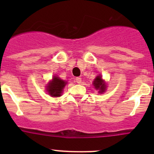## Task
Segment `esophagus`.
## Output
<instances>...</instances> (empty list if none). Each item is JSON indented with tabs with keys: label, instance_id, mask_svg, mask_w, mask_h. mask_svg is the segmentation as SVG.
Segmentation results:
<instances>
[{
	"label": "esophagus",
	"instance_id": "34e87169",
	"mask_svg": "<svg viewBox=\"0 0 154 154\" xmlns=\"http://www.w3.org/2000/svg\"><path fill=\"white\" fill-rule=\"evenodd\" d=\"M75 81L77 82L78 84H80V83H81V81H82V79L80 78V77H77V78L75 79Z\"/></svg>",
	"mask_w": 154,
	"mask_h": 154
}]
</instances>
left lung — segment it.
Listing matches in <instances>:
<instances>
[{"label":"left lung","instance_id":"obj_1","mask_svg":"<svg viewBox=\"0 0 154 154\" xmlns=\"http://www.w3.org/2000/svg\"><path fill=\"white\" fill-rule=\"evenodd\" d=\"M93 85H94V88L96 89L99 90V92L102 93L105 91L106 89V85L103 80H102V77L100 76H97L95 79H94V82H93Z\"/></svg>","mask_w":154,"mask_h":154}]
</instances>
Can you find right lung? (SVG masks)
I'll list each match as a JSON object with an SVG mask.
<instances>
[{"label": "right lung", "instance_id": "add662e5", "mask_svg": "<svg viewBox=\"0 0 154 154\" xmlns=\"http://www.w3.org/2000/svg\"><path fill=\"white\" fill-rule=\"evenodd\" d=\"M66 84V82L63 81L61 79L55 76L53 78L52 81L48 83L47 90L49 94H51L52 97H59V96H61L62 91Z\"/></svg>", "mask_w": 154, "mask_h": 154}]
</instances>
